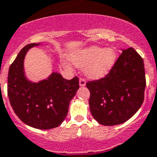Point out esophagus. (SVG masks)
<instances>
[{"instance_id": "obj_1", "label": "esophagus", "mask_w": 157, "mask_h": 157, "mask_svg": "<svg viewBox=\"0 0 157 157\" xmlns=\"http://www.w3.org/2000/svg\"><path fill=\"white\" fill-rule=\"evenodd\" d=\"M79 86H86V80L84 78H80L79 79Z\"/></svg>"}]
</instances>
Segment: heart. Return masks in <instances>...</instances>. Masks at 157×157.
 I'll return each mask as SVG.
<instances>
[{
    "label": "heart",
    "mask_w": 157,
    "mask_h": 157,
    "mask_svg": "<svg viewBox=\"0 0 157 157\" xmlns=\"http://www.w3.org/2000/svg\"><path fill=\"white\" fill-rule=\"evenodd\" d=\"M69 59L76 67L83 69L88 78L99 79L112 70L117 59V52L112 47L90 46L71 52ZM65 64L71 66L67 60Z\"/></svg>",
    "instance_id": "obj_1"
}]
</instances>
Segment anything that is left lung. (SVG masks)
<instances>
[{"label":"left lung","mask_w":157,"mask_h":157,"mask_svg":"<svg viewBox=\"0 0 157 157\" xmlns=\"http://www.w3.org/2000/svg\"><path fill=\"white\" fill-rule=\"evenodd\" d=\"M110 73L88 82L91 115L99 124L113 126L126 122L140 108L146 86L143 58L133 49H121Z\"/></svg>","instance_id":"left-lung-1"}]
</instances>
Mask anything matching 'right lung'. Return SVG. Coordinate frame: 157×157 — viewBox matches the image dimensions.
<instances>
[{
    "instance_id": "add662e5",
    "label": "right lung",
    "mask_w": 157,
    "mask_h": 157,
    "mask_svg": "<svg viewBox=\"0 0 157 157\" xmlns=\"http://www.w3.org/2000/svg\"><path fill=\"white\" fill-rule=\"evenodd\" d=\"M45 44L31 43L21 50L9 70L8 96L14 112L32 128L48 130L64 121L71 99L79 88L78 78L65 79L58 72L35 82L26 77L24 62L31 48Z\"/></svg>"
}]
</instances>
